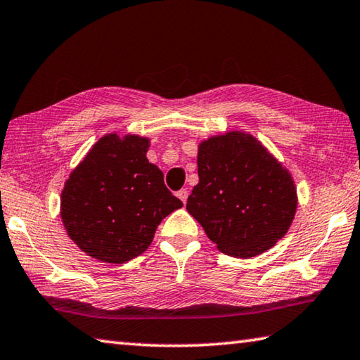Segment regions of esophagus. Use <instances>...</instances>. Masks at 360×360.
Here are the masks:
<instances>
[{"label": "esophagus", "mask_w": 360, "mask_h": 360, "mask_svg": "<svg viewBox=\"0 0 360 360\" xmlns=\"http://www.w3.org/2000/svg\"><path fill=\"white\" fill-rule=\"evenodd\" d=\"M178 197H179V200H181L182 203H186L187 202V197H188L187 188H181V191L178 192Z\"/></svg>", "instance_id": "esophagus-1"}]
</instances>
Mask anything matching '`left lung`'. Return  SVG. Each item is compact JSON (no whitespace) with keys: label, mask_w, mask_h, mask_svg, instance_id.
<instances>
[{"label":"left lung","mask_w":360,"mask_h":360,"mask_svg":"<svg viewBox=\"0 0 360 360\" xmlns=\"http://www.w3.org/2000/svg\"><path fill=\"white\" fill-rule=\"evenodd\" d=\"M197 163L200 181L186 208L219 251L254 257L288 233L297 211L294 179L252 135L208 138Z\"/></svg>","instance_id":"1"}]
</instances>
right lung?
<instances>
[{
	"label": "right lung",
	"mask_w": 360,
	"mask_h": 360,
	"mask_svg": "<svg viewBox=\"0 0 360 360\" xmlns=\"http://www.w3.org/2000/svg\"><path fill=\"white\" fill-rule=\"evenodd\" d=\"M149 139L100 138L72 169L62 192V221L70 238L90 257L125 264L143 254L169 212L182 202L163 173L149 163Z\"/></svg>",
	"instance_id": "obj_1"
}]
</instances>
